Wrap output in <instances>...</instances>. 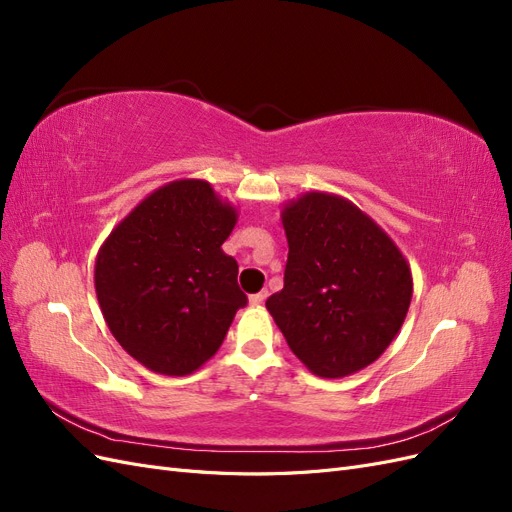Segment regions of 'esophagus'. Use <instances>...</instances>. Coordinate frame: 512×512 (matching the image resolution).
Returning <instances> with one entry per match:
<instances>
[{"mask_svg":"<svg viewBox=\"0 0 512 512\" xmlns=\"http://www.w3.org/2000/svg\"><path fill=\"white\" fill-rule=\"evenodd\" d=\"M265 299H267V290H260V292L252 294L250 303H252V305H260V303H265Z\"/></svg>","mask_w":512,"mask_h":512,"instance_id":"esophagus-1","label":"esophagus"}]
</instances>
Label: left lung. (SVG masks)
<instances>
[{
    "label": "left lung",
    "instance_id": "obj_1",
    "mask_svg": "<svg viewBox=\"0 0 512 512\" xmlns=\"http://www.w3.org/2000/svg\"><path fill=\"white\" fill-rule=\"evenodd\" d=\"M284 288L267 309L318 378H344L391 346L412 301V271L395 241L348 198L305 192L282 209Z\"/></svg>",
    "mask_w": 512,
    "mask_h": 512
}]
</instances>
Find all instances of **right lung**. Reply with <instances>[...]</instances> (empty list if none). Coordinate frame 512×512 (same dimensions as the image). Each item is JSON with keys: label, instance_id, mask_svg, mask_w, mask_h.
<instances>
[{"label": "right lung", "instance_id": "right-lung-1", "mask_svg": "<svg viewBox=\"0 0 512 512\" xmlns=\"http://www.w3.org/2000/svg\"><path fill=\"white\" fill-rule=\"evenodd\" d=\"M239 213L209 181L177 179L143 198L96 256L108 329L147 369L188 376L220 350L247 297L224 254Z\"/></svg>", "mask_w": 512, "mask_h": 512}]
</instances>
